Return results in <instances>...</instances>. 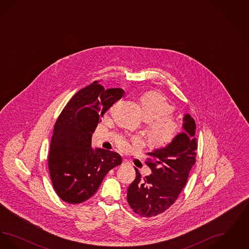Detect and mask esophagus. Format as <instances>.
<instances>
[{
  "instance_id": "34e87169",
  "label": "esophagus",
  "mask_w": 249,
  "mask_h": 249,
  "mask_svg": "<svg viewBox=\"0 0 249 249\" xmlns=\"http://www.w3.org/2000/svg\"><path fill=\"white\" fill-rule=\"evenodd\" d=\"M122 164L123 165H126V164H129V161L127 160H123V161H122Z\"/></svg>"
}]
</instances>
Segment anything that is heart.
<instances>
[{
	"label": "heart",
	"mask_w": 249,
	"mask_h": 249,
	"mask_svg": "<svg viewBox=\"0 0 249 249\" xmlns=\"http://www.w3.org/2000/svg\"><path fill=\"white\" fill-rule=\"evenodd\" d=\"M142 118L149 121V137L155 145L163 147L174 141L179 132L178 122L169 116L174 112V107L168 103L165 97L158 91L145 92L139 98ZM131 142H138L137 138ZM118 145L122 150L129 148L126 139L118 140Z\"/></svg>",
	"instance_id": "1"
}]
</instances>
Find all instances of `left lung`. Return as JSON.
<instances>
[{
	"label": "left lung",
	"instance_id": "1",
	"mask_svg": "<svg viewBox=\"0 0 249 249\" xmlns=\"http://www.w3.org/2000/svg\"><path fill=\"white\" fill-rule=\"evenodd\" d=\"M183 120L185 132L166 147L147 153L146 164L152 174L142 178L135 169L136 178L128 189L127 200L133 212L142 217L163 213L175 203L196 162V124L189 114Z\"/></svg>",
	"mask_w": 249,
	"mask_h": 249
}]
</instances>
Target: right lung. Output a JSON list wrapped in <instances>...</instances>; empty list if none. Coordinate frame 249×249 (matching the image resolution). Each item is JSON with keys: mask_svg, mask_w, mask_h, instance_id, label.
<instances>
[{"mask_svg": "<svg viewBox=\"0 0 249 249\" xmlns=\"http://www.w3.org/2000/svg\"><path fill=\"white\" fill-rule=\"evenodd\" d=\"M121 89L94 81L80 89L61 111L50 143L48 169L59 198L77 204L92 197L107 173L120 165L117 152L91 147V137L107 110L122 98Z\"/></svg>", "mask_w": 249, "mask_h": 249, "instance_id": "right-lung-1", "label": "right lung"}]
</instances>
